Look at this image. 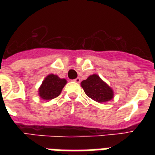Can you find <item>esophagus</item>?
<instances>
[{
  "label": "esophagus",
  "mask_w": 155,
  "mask_h": 155,
  "mask_svg": "<svg viewBox=\"0 0 155 155\" xmlns=\"http://www.w3.org/2000/svg\"><path fill=\"white\" fill-rule=\"evenodd\" d=\"M73 81H75V82H76V83H80V78H76V79H75V80H73Z\"/></svg>",
  "instance_id": "1"
}]
</instances>
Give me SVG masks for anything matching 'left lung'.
<instances>
[{
	"label": "left lung",
	"mask_w": 155,
	"mask_h": 155,
	"mask_svg": "<svg viewBox=\"0 0 155 155\" xmlns=\"http://www.w3.org/2000/svg\"><path fill=\"white\" fill-rule=\"evenodd\" d=\"M81 86L87 97L97 102H106L113 99L112 88L97 75H92L86 80H83Z\"/></svg>",
	"instance_id": "8db88e82"
}]
</instances>
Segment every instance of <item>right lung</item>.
I'll return each mask as SVG.
<instances>
[{"instance_id": "obj_1", "label": "right lung", "mask_w": 155, "mask_h": 155, "mask_svg": "<svg viewBox=\"0 0 155 155\" xmlns=\"http://www.w3.org/2000/svg\"><path fill=\"white\" fill-rule=\"evenodd\" d=\"M67 84L65 79H60L55 75H47L43 80L38 92L41 98L44 100H51L58 97L61 91Z\"/></svg>"}]
</instances>
